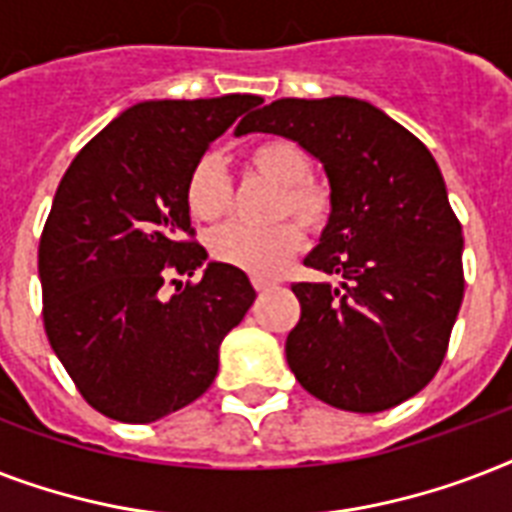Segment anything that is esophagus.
<instances>
[{"instance_id": "1", "label": "esophagus", "mask_w": 512, "mask_h": 512, "mask_svg": "<svg viewBox=\"0 0 512 512\" xmlns=\"http://www.w3.org/2000/svg\"><path fill=\"white\" fill-rule=\"evenodd\" d=\"M252 287H255L257 292H268V289L273 287V281L265 279V276H252Z\"/></svg>"}]
</instances>
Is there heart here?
<instances>
[{
	"label": "heart",
	"instance_id": "obj_1",
	"mask_svg": "<svg viewBox=\"0 0 512 512\" xmlns=\"http://www.w3.org/2000/svg\"><path fill=\"white\" fill-rule=\"evenodd\" d=\"M252 170L281 185L276 212L295 215L300 223L321 225L329 215V196L321 185L308 180V154L292 140H268L249 151ZM233 185L220 156H201L185 185V204L191 215L204 223H215L231 209ZM303 244V231L292 220L257 228V225L228 223L209 239L215 260L255 276H273L295 257Z\"/></svg>",
	"mask_w": 512,
	"mask_h": 512
}]
</instances>
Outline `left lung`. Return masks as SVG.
Wrapping results in <instances>:
<instances>
[{
	"label": "left lung",
	"mask_w": 512,
	"mask_h": 512,
	"mask_svg": "<svg viewBox=\"0 0 512 512\" xmlns=\"http://www.w3.org/2000/svg\"><path fill=\"white\" fill-rule=\"evenodd\" d=\"M281 135L329 180V220L300 281L287 364L311 396L345 412H385L420 393L444 361L460 313L462 225L436 159L412 132L358 98H281L236 135Z\"/></svg>",
	"instance_id": "obj_1"
}]
</instances>
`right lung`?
Segmentation results:
<instances>
[{
    "mask_svg": "<svg viewBox=\"0 0 512 512\" xmlns=\"http://www.w3.org/2000/svg\"><path fill=\"white\" fill-rule=\"evenodd\" d=\"M257 95L143 100L76 154L60 180L42 241L44 332L92 409L156 422L212 385L220 342L255 289L247 273L207 263L191 241L185 185L212 140ZM205 273L163 295L170 272Z\"/></svg>",
    "mask_w": 512,
    "mask_h": 512,
    "instance_id": "1",
    "label": "right lung"
}]
</instances>
